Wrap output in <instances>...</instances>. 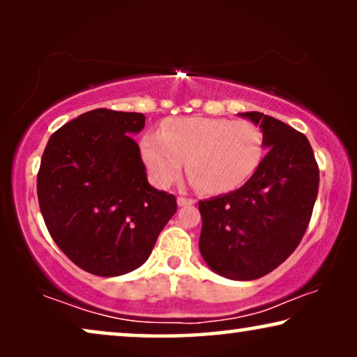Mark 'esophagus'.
I'll list each match as a JSON object with an SVG mask.
<instances>
[{"label": "esophagus", "mask_w": 357, "mask_h": 357, "mask_svg": "<svg viewBox=\"0 0 357 357\" xmlns=\"http://www.w3.org/2000/svg\"><path fill=\"white\" fill-rule=\"evenodd\" d=\"M177 203H178V206H187V204H193L195 199L185 198V197H178L177 198Z\"/></svg>", "instance_id": "1"}]
</instances>
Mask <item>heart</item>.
Segmentation results:
<instances>
[{"label":"heart","mask_w":357,"mask_h":357,"mask_svg":"<svg viewBox=\"0 0 357 357\" xmlns=\"http://www.w3.org/2000/svg\"><path fill=\"white\" fill-rule=\"evenodd\" d=\"M265 141L252 121L187 116L164 121L141 139V158L160 188L180 177L183 162L192 182L208 195L237 190L255 174Z\"/></svg>","instance_id":"heart-1"}]
</instances>
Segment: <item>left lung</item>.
I'll use <instances>...</instances> for the list:
<instances>
[{
	"label": "left lung",
	"instance_id": "1",
	"mask_svg": "<svg viewBox=\"0 0 357 357\" xmlns=\"http://www.w3.org/2000/svg\"><path fill=\"white\" fill-rule=\"evenodd\" d=\"M260 125L268 153L236 192L199 202V252L229 280L252 281L281 265L304 237L319 193V165L305 135L260 112L238 114Z\"/></svg>",
	"mask_w": 357,
	"mask_h": 357
}]
</instances>
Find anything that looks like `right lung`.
Segmentation results:
<instances>
[{
  "instance_id": "1",
  "label": "right lung",
  "mask_w": 357,
  "mask_h": 357,
  "mask_svg": "<svg viewBox=\"0 0 357 357\" xmlns=\"http://www.w3.org/2000/svg\"><path fill=\"white\" fill-rule=\"evenodd\" d=\"M136 112L96 109L48 139L37 174L45 226L70 260L96 276H120L143 265L177 211L174 195L148 183Z\"/></svg>"
}]
</instances>
